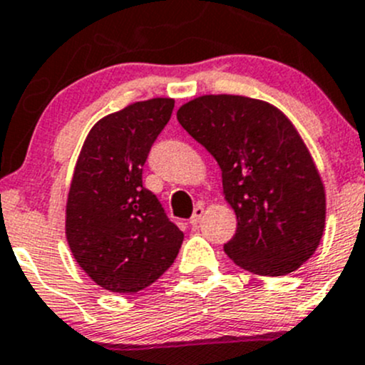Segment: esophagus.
Returning <instances> with one entry per match:
<instances>
[{"label":"esophagus","mask_w":365,"mask_h":365,"mask_svg":"<svg viewBox=\"0 0 365 365\" xmlns=\"http://www.w3.org/2000/svg\"><path fill=\"white\" fill-rule=\"evenodd\" d=\"M202 216H204V207H202V205H197L193 210V216L190 217L191 227H197V225L202 221Z\"/></svg>","instance_id":"1"}]
</instances>
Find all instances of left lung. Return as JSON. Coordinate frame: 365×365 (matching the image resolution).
Returning <instances> with one entry per match:
<instances>
[{"mask_svg": "<svg viewBox=\"0 0 365 365\" xmlns=\"http://www.w3.org/2000/svg\"><path fill=\"white\" fill-rule=\"evenodd\" d=\"M178 121L221 168L237 216L225 253L258 276H284L311 258L325 228V190L290 119L267 101L205 95Z\"/></svg>", "mask_w": 365, "mask_h": 365, "instance_id": "left-lung-1", "label": "left lung"}]
</instances>
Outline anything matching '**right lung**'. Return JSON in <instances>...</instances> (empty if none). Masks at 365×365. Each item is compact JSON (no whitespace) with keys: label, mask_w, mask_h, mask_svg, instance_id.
I'll use <instances>...</instances> for the list:
<instances>
[{"label":"right lung","mask_w":365,"mask_h":365,"mask_svg":"<svg viewBox=\"0 0 365 365\" xmlns=\"http://www.w3.org/2000/svg\"><path fill=\"white\" fill-rule=\"evenodd\" d=\"M172 110V98H153L105 115L75 165L66 240L82 270L108 292L144 290L181 250L184 234L142 186L144 163Z\"/></svg>","instance_id":"add662e5"}]
</instances>
